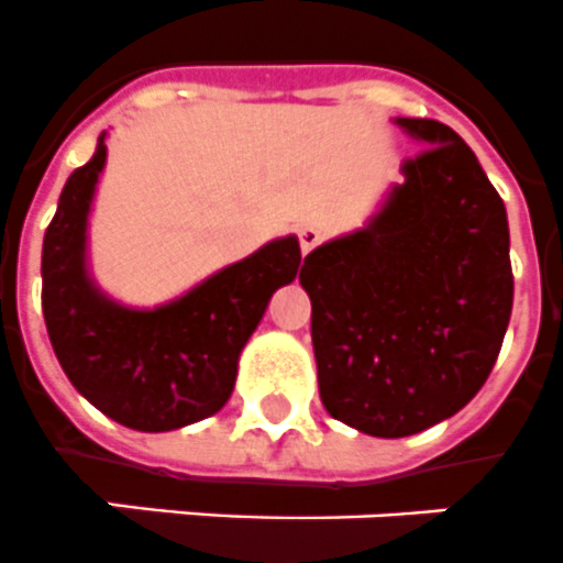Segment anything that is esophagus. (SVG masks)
I'll return each instance as SVG.
<instances>
[{
	"label": "esophagus",
	"instance_id": "obj_1",
	"mask_svg": "<svg viewBox=\"0 0 563 563\" xmlns=\"http://www.w3.org/2000/svg\"><path fill=\"white\" fill-rule=\"evenodd\" d=\"M297 240H300V251H303V254H309V251L321 245L323 234L318 231V228L306 225V228H300V231H297Z\"/></svg>",
	"mask_w": 563,
	"mask_h": 563
}]
</instances>
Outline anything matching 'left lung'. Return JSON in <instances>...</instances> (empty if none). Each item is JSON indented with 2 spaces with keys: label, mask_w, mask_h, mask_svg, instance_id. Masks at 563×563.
Here are the masks:
<instances>
[{
  "label": "left lung",
  "mask_w": 563,
  "mask_h": 563,
  "mask_svg": "<svg viewBox=\"0 0 563 563\" xmlns=\"http://www.w3.org/2000/svg\"><path fill=\"white\" fill-rule=\"evenodd\" d=\"M422 150L364 231L303 260L318 390L332 419L410 437L486 385L511 314L509 222L472 147L431 118H399Z\"/></svg>",
  "instance_id": "obj_1"
}]
</instances>
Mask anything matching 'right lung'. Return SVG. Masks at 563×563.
Returning a JSON list of instances; mask_svg holds the SVG:
<instances>
[{"mask_svg": "<svg viewBox=\"0 0 563 563\" xmlns=\"http://www.w3.org/2000/svg\"><path fill=\"white\" fill-rule=\"evenodd\" d=\"M103 162L100 135L91 162L68 176L45 231V327L68 382L100 413L132 431H176L228 401L242 346L274 291L295 280L300 242H268L150 312L112 303L86 274V217Z\"/></svg>", "mask_w": 563, "mask_h": 563, "instance_id": "obj_1", "label": "right lung"}]
</instances>
